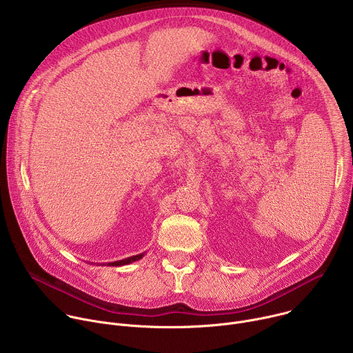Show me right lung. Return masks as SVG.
I'll return each instance as SVG.
<instances>
[{
  "instance_id": "add662e5",
  "label": "right lung",
  "mask_w": 353,
  "mask_h": 353,
  "mask_svg": "<svg viewBox=\"0 0 353 353\" xmlns=\"http://www.w3.org/2000/svg\"><path fill=\"white\" fill-rule=\"evenodd\" d=\"M143 254H138V256H134V257H130V259H125V260H120V261H114V263H110V265L113 267H120V265H125V264H130L132 261H137L139 259H142Z\"/></svg>"
}]
</instances>
